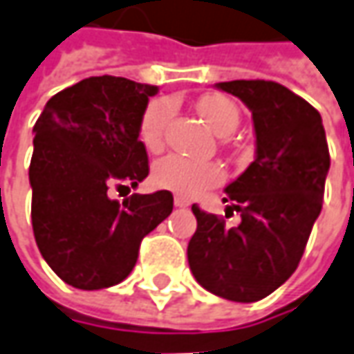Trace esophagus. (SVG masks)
<instances>
[{
	"label": "esophagus",
	"instance_id": "1",
	"mask_svg": "<svg viewBox=\"0 0 354 354\" xmlns=\"http://www.w3.org/2000/svg\"><path fill=\"white\" fill-rule=\"evenodd\" d=\"M174 205H176V207H188L189 200L188 198H184V196H174Z\"/></svg>",
	"mask_w": 354,
	"mask_h": 354
}]
</instances>
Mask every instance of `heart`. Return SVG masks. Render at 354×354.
<instances>
[{
	"instance_id": "obj_1",
	"label": "heart",
	"mask_w": 354,
	"mask_h": 354,
	"mask_svg": "<svg viewBox=\"0 0 354 354\" xmlns=\"http://www.w3.org/2000/svg\"><path fill=\"white\" fill-rule=\"evenodd\" d=\"M198 111L209 129L221 137L231 135L241 121L237 105L219 93L203 95L198 102ZM170 113H172V104L168 100H154L147 105L145 113L140 117L139 127L140 142L147 149L156 151L162 145V135ZM225 172L219 165L189 160L178 154L165 156L162 160L156 162L153 170V180L158 188L176 192L180 196H198L203 189L221 184Z\"/></svg>"
}]
</instances>
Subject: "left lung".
<instances>
[{
	"label": "left lung",
	"mask_w": 354,
	"mask_h": 354,
	"mask_svg": "<svg viewBox=\"0 0 354 354\" xmlns=\"http://www.w3.org/2000/svg\"><path fill=\"white\" fill-rule=\"evenodd\" d=\"M252 113L257 151L225 188L237 227L192 205L198 229L188 245L198 284L231 301H259L298 268L311 227L322 214L329 149L322 115L304 97L266 80L215 84Z\"/></svg>",
	"instance_id": "obj_1"
}]
</instances>
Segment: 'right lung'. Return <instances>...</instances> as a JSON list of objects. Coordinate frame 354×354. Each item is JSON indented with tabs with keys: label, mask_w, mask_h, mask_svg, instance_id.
Returning <instances> with one entry per match:
<instances>
[{
	"label": "right lung",
	"mask_w": 354,
	"mask_h": 354,
	"mask_svg": "<svg viewBox=\"0 0 354 354\" xmlns=\"http://www.w3.org/2000/svg\"><path fill=\"white\" fill-rule=\"evenodd\" d=\"M156 86L92 76L53 95L32 133L29 182L37 247L46 264L78 290L123 282L140 241L172 214L168 189L111 200L149 176L140 117Z\"/></svg>",
	"instance_id": "add662e5"
}]
</instances>
